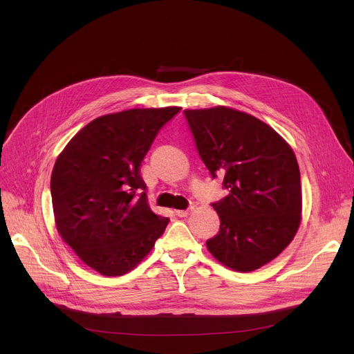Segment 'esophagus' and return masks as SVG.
<instances>
[{
	"label": "esophagus",
	"instance_id": "esophagus-1",
	"mask_svg": "<svg viewBox=\"0 0 354 354\" xmlns=\"http://www.w3.org/2000/svg\"><path fill=\"white\" fill-rule=\"evenodd\" d=\"M190 212H192V209H187V210H176L175 213H176L178 217H187V216L190 214Z\"/></svg>",
	"mask_w": 354,
	"mask_h": 354
}]
</instances>
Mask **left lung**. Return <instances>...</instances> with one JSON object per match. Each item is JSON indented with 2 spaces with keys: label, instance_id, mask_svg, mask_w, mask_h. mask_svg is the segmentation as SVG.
I'll use <instances>...</instances> for the list:
<instances>
[{
  "label": "left lung",
  "instance_id": "1",
  "mask_svg": "<svg viewBox=\"0 0 354 354\" xmlns=\"http://www.w3.org/2000/svg\"><path fill=\"white\" fill-rule=\"evenodd\" d=\"M196 148L228 194L212 206L220 231L210 254L236 272L269 263L292 241L301 221V180L291 147L266 123L217 106L185 111Z\"/></svg>",
  "mask_w": 354,
  "mask_h": 354
}]
</instances>
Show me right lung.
<instances>
[{"label": "right lung", "instance_id": "obj_1", "mask_svg": "<svg viewBox=\"0 0 354 354\" xmlns=\"http://www.w3.org/2000/svg\"><path fill=\"white\" fill-rule=\"evenodd\" d=\"M180 108L130 109L81 129L50 180L56 227L89 268L104 276L134 269L169 218L151 212L140 165L161 127Z\"/></svg>", "mask_w": 354, "mask_h": 354}]
</instances>
